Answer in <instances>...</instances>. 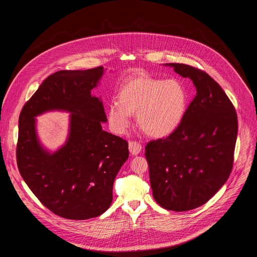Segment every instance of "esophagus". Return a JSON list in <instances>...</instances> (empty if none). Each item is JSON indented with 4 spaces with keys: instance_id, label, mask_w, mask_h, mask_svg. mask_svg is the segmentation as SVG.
I'll return each instance as SVG.
<instances>
[{
    "instance_id": "1",
    "label": "esophagus",
    "mask_w": 257,
    "mask_h": 257,
    "mask_svg": "<svg viewBox=\"0 0 257 257\" xmlns=\"http://www.w3.org/2000/svg\"><path fill=\"white\" fill-rule=\"evenodd\" d=\"M142 150V146L137 141H129V152L133 156H137Z\"/></svg>"
}]
</instances>
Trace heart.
<instances>
[{"label":"heart","instance_id":"b5f03b06","mask_svg":"<svg viewBox=\"0 0 257 257\" xmlns=\"http://www.w3.org/2000/svg\"><path fill=\"white\" fill-rule=\"evenodd\" d=\"M117 101L107 104L106 116L111 129L124 134L136 113L139 127L154 137L175 132L186 114L189 94L178 79H163L139 74L127 79L117 91Z\"/></svg>","mask_w":257,"mask_h":257}]
</instances>
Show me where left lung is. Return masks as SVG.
Returning a JSON list of instances; mask_svg holds the SVG:
<instances>
[{
    "instance_id": "8db88e82",
    "label": "left lung",
    "mask_w": 257,
    "mask_h": 257,
    "mask_svg": "<svg viewBox=\"0 0 257 257\" xmlns=\"http://www.w3.org/2000/svg\"><path fill=\"white\" fill-rule=\"evenodd\" d=\"M192 80L196 95L178 129L145 146L155 200L164 208L186 211L207 202L228 180L238 133L235 107L208 74L170 63Z\"/></svg>"
}]
</instances>
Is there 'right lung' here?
<instances>
[{
	"label": "right lung",
	"mask_w": 257,
	"mask_h": 257,
	"mask_svg": "<svg viewBox=\"0 0 257 257\" xmlns=\"http://www.w3.org/2000/svg\"><path fill=\"white\" fill-rule=\"evenodd\" d=\"M103 67L58 71L24 104L19 116L17 166L23 180L52 212L69 219H87L112 203L115 178L129 157L128 143L105 132L100 98L91 94ZM70 112L69 133L54 153L41 145L35 118L47 111Z\"/></svg>",
	"instance_id": "add662e5"
}]
</instances>
